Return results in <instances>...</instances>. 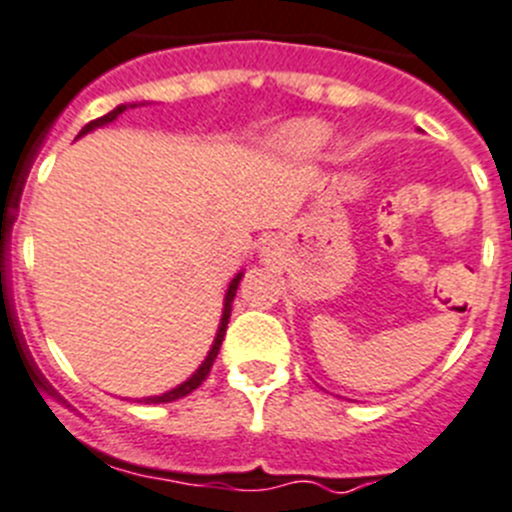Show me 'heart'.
I'll return each instance as SVG.
<instances>
[{"mask_svg": "<svg viewBox=\"0 0 512 512\" xmlns=\"http://www.w3.org/2000/svg\"><path fill=\"white\" fill-rule=\"evenodd\" d=\"M328 136V128L318 121L288 123L278 133V146L290 154H308L315 146H321Z\"/></svg>", "mask_w": 512, "mask_h": 512, "instance_id": "obj_1", "label": "heart"}]
</instances>
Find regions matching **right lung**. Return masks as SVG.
I'll return each instance as SVG.
<instances>
[{
	"instance_id": "add662e5",
	"label": "right lung",
	"mask_w": 512,
	"mask_h": 512,
	"mask_svg": "<svg viewBox=\"0 0 512 512\" xmlns=\"http://www.w3.org/2000/svg\"><path fill=\"white\" fill-rule=\"evenodd\" d=\"M126 108H128V105H118V108H113L111 113H105V116L95 118V121H90L88 126H85L83 131L78 133V136H85V133H90V131H93V128L105 126V123L116 121V118L121 116V113L126 111ZM131 108H133V105H131ZM240 280H242V272H240V275H237V278L232 280V283H229L227 295H224V313H222V323H219V331H217V338H214V343H212V351L207 353V358H204V361H202V366H199V369L194 371V374H191L189 379L184 381V384L176 386V389L166 391V394H161V396H148V399H141V401H146V404H166V401H176V399H181V396L191 394V391L197 389V386H202V381L207 379L209 371H212L214 358H217L219 346H222V341H224V331H227L229 313H232V300H234V293H237V285H240Z\"/></svg>"
}]
</instances>
